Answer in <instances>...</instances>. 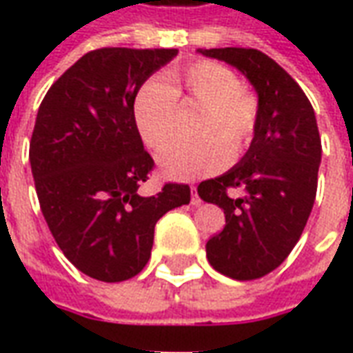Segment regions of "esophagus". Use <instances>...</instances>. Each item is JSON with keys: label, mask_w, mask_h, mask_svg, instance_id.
<instances>
[{"label": "esophagus", "mask_w": 353, "mask_h": 353, "mask_svg": "<svg viewBox=\"0 0 353 353\" xmlns=\"http://www.w3.org/2000/svg\"><path fill=\"white\" fill-rule=\"evenodd\" d=\"M191 191H192L191 204H192V206H199V204H200V196H199V192H196V187H191Z\"/></svg>", "instance_id": "obj_1"}]
</instances>
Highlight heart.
Returning a JSON list of instances; mask_svg holds the SVG:
<instances>
[{"mask_svg": "<svg viewBox=\"0 0 353 353\" xmlns=\"http://www.w3.org/2000/svg\"><path fill=\"white\" fill-rule=\"evenodd\" d=\"M200 108L189 143H174L159 154V166L172 179H196L236 161L252 143L259 119L257 96L242 85L234 70L214 60H196L147 81L134 96L132 115L147 147L159 151L174 138L177 109ZM225 153L223 154L222 151Z\"/></svg>", "mask_w": 353, "mask_h": 353, "instance_id": "obj_1", "label": "heart"}]
</instances>
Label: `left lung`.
I'll return each mask as SVG.
<instances>
[{"label":"left lung","instance_id":"left-lung-1","mask_svg":"<svg viewBox=\"0 0 353 353\" xmlns=\"http://www.w3.org/2000/svg\"><path fill=\"white\" fill-rule=\"evenodd\" d=\"M234 65L259 98L252 145L236 166L199 185V196L225 212L206 257L232 280H257L288 259L303 234L318 191L321 139L312 103L281 65L257 49L200 50ZM230 188H242L234 199Z\"/></svg>","mask_w":353,"mask_h":353}]
</instances>
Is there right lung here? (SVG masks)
Wrapping results in <instances>:
<instances>
[{
	"label": "right lung",
	"mask_w": 353,
	"mask_h": 353,
	"mask_svg": "<svg viewBox=\"0 0 353 353\" xmlns=\"http://www.w3.org/2000/svg\"><path fill=\"white\" fill-rule=\"evenodd\" d=\"M177 49H108L81 57L45 94L30 141L43 217L81 272L124 281L151 257L154 225L191 202V189L166 183L138 194L154 162L143 149L132 103L139 87Z\"/></svg>",
	"instance_id": "1"
}]
</instances>
